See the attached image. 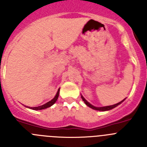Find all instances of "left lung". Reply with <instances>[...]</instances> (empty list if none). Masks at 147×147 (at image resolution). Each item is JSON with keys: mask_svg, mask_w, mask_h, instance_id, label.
Wrapping results in <instances>:
<instances>
[{"mask_svg": "<svg viewBox=\"0 0 147 147\" xmlns=\"http://www.w3.org/2000/svg\"><path fill=\"white\" fill-rule=\"evenodd\" d=\"M81 97H82V100L84 101V102H85V105H86L87 106H88V107H90V108L93 109V110H98V111H107V110H112V109H113V108H115V107H117L118 105H121V104L124 102V100H125V98H124V99H123L122 101H121V102H119V103L115 104V105H110V106H105V107H95V106L92 105L90 103H89V102H88V101H87V100L85 99L84 97H83L82 95H81Z\"/></svg>", "mask_w": 147, "mask_h": 147, "instance_id": "1", "label": "left lung"}]
</instances>
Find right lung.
Segmentation results:
<instances>
[{"instance_id": "1", "label": "right lung", "mask_w": 147, "mask_h": 147, "mask_svg": "<svg viewBox=\"0 0 147 147\" xmlns=\"http://www.w3.org/2000/svg\"><path fill=\"white\" fill-rule=\"evenodd\" d=\"M59 88L58 89L57 92V94H56L55 96L54 97V98H52V99L51 100V101L48 102L47 103L44 104L43 105H41V106H38V107H28V106H27L26 107H28V108H29V109H32V110H44V109H46V108H48V107H50L51 106H52V105H54L56 102H57V100L58 97H59Z\"/></svg>"}]
</instances>
